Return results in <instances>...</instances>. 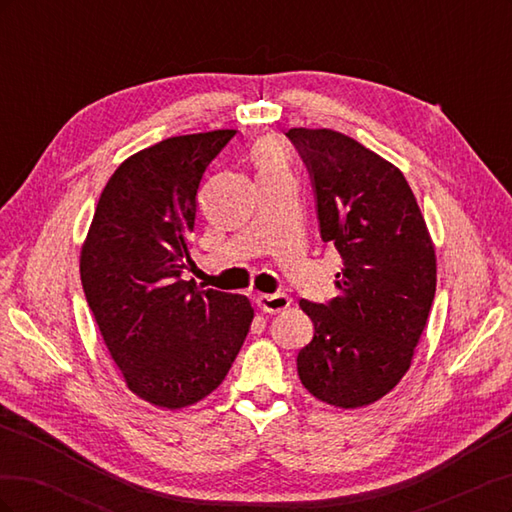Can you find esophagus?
<instances>
[{
	"mask_svg": "<svg viewBox=\"0 0 512 512\" xmlns=\"http://www.w3.org/2000/svg\"><path fill=\"white\" fill-rule=\"evenodd\" d=\"M258 307L262 312H269V314H277V312H284V309L290 307V297L284 292H275V294H258L256 299Z\"/></svg>",
	"mask_w": 512,
	"mask_h": 512,
	"instance_id": "esophagus-1",
	"label": "esophagus"
}]
</instances>
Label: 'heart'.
<instances>
[{
	"label": "heart",
	"mask_w": 512,
	"mask_h": 512,
	"mask_svg": "<svg viewBox=\"0 0 512 512\" xmlns=\"http://www.w3.org/2000/svg\"><path fill=\"white\" fill-rule=\"evenodd\" d=\"M252 160L256 168L260 170V175H269L277 173V170L284 168V158H282V149L271 138H265V141H258L252 149Z\"/></svg>",
	"instance_id": "heart-1"
}]
</instances>
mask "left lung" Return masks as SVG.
<instances>
[{
  "instance_id": "left-lung-1",
  "label": "left lung",
  "mask_w": 512,
  "mask_h": 512,
  "mask_svg": "<svg viewBox=\"0 0 512 512\" xmlns=\"http://www.w3.org/2000/svg\"><path fill=\"white\" fill-rule=\"evenodd\" d=\"M286 136L312 177L320 237L344 262L339 297L299 301L314 322L299 378L320 401L363 408L410 367L436 294V250L399 168L333 130Z\"/></svg>"
}]
</instances>
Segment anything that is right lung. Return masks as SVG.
<instances>
[{
    "mask_svg": "<svg viewBox=\"0 0 512 512\" xmlns=\"http://www.w3.org/2000/svg\"><path fill=\"white\" fill-rule=\"evenodd\" d=\"M237 130L173 136L134 153L100 194L81 252V282L128 389L158 408L218 389L250 331L243 294L196 290L190 232L207 166Z\"/></svg>",
    "mask_w": 512,
    "mask_h": 512,
    "instance_id": "1",
    "label": "right lung"
}]
</instances>
